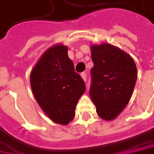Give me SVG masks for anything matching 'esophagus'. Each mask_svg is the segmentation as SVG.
<instances>
[{
    "instance_id": "obj_1",
    "label": "esophagus",
    "mask_w": 154,
    "mask_h": 154,
    "mask_svg": "<svg viewBox=\"0 0 154 154\" xmlns=\"http://www.w3.org/2000/svg\"><path fill=\"white\" fill-rule=\"evenodd\" d=\"M80 75H81V77H82V78H83L85 81L86 80V73H85V72H82Z\"/></svg>"
}]
</instances>
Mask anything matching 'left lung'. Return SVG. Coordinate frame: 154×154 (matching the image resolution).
Returning <instances> with one entry per match:
<instances>
[{
  "instance_id": "obj_1",
  "label": "left lung",
  "mask_w": 154,
  "mask_h": 154,
  "mask_svg": "<svg viewBox=\"0 0 154 154\" xmlns=\"http://www.w3.org/2000/svg\"><path fill=\"white\" fill-rule=\"evenodd\" d=\"M90 96L100 118L111 121L129 103L137 72L135 62L124 51L102 43L91 47Z\"/></svg>"
}]
</instances>
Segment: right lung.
<instances>
[{
    "instance_id": "1",
    "label": "right lung",
    "mask_w": 154,
    "mask_h": 154,
    "mask_svg": "<svg viewBox=\"0 0 154 154\" xmlns=\"http://www.w3.org/2000/svg\"><path fill=\"white\" fill-rule=\"evenodd\" d=\"M30 82L38 104L54 122L67 125L73 120L85 85L76 73L66 46L49 48L32 69Z\"/></svg>"
}]
</instances>
